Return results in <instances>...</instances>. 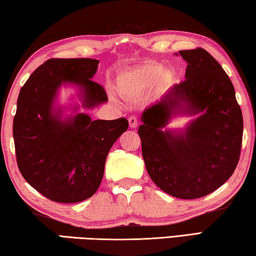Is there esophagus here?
<instances>
[{
    "label": "esophagus",
    "instance_id": "obj_1",
    "mask_svg": "<svg viewBox=\"0 0 256 256\" xmlns=\"http://www.w3.org/2000/svg\"><path fill=\"white\" fill-rule=\"evenodd\" d=\"M128 120H129V127H130V128H136L137 127V118H136V116H132Z\"/></svg>",
    "mask_w": 256,
    "mask_h": 256
}]
</instances>
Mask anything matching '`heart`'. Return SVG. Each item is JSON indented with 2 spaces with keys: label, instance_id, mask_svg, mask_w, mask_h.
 Here are the masks:
<instances>
[{
  "label": "heart",
  "instance_id": "b5f03b06",
  "mask_svg": "<svg viewBox=\"0 0 256 256\" xmlns=\"http://www.w3.org/2000/svg\"><path fill=\"white\" fill-rule=\"evenodd\" d=\"M162 74V66L154 64H145L128 72L119 79V86L122 93L138 95L144 93L156 84Z\"/></svg>",
  "mask_w": 256,
  "mask_h": 256
}]
</instances>
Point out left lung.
Masks as SVG:
<instances>
[{
  "label": "left lung",
  "mask_w": 256,
  "mask_h": 256,
  "mask_svg": "<svg viewBox=\"0 0 256 256\" xmlns=\"http://www.w3.org/2000/svg\"><path fill=\"white\" fill-rule=\"evenodd\" d=\"M185 80L142 113L138 134L146 170L166 194L195 200L214 192L236 169L242 114L232 80L203 48L179 51ZM178 115H196L185 128H166Z\"/></svg>",
  "instance_id": "obj_1"
}]
</instances>
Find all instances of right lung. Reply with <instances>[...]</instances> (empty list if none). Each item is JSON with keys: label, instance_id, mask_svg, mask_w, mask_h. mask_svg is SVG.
Wrapping results in <instances>:
<instances>
[{"label": "right lung", "instance_id": "add662e5", "mask_svg": "<svg viewBox=\"0 0 256 256\" xmlns=\"http://www.w3.org/2000/svg\"><path fill=\"white\" fill-rule=\"evenodd\" d=\"M95 58H51L20 90L14 119L16 163L24 180L48 200L78 203L95 194L108 150L128 129V120H92L79 104H56L62 86L77 90L84 108L106 103L108 96L92 80ZM68 108L71 115H64Z\"/></svg>", "mask_w": 256, "mask_h": 256}]
</instances>
